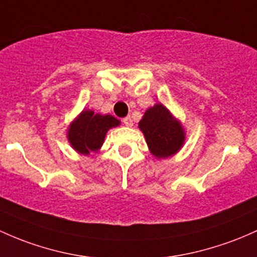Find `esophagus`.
Masks as SVG:
<instances>
[{
    "mask_svg": "<svg viewBox=\"0 0 257 257\" xmlns=\"http://www.w3.org/2000/svg\"><path fill=\"white\" fill-rule=\"evenodd\" d=\"M123 124L126 126H132L133 125V120H132V118L128 115V117L123 118Z\"/></svg>",
    "mask_w": 257,
    "mask_h": 257,
    "instance_id": "1",
    "label": "esophagus"
}]
</instances>
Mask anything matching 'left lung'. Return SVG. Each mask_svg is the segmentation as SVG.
<instances>
[{"label":"left lung","mask_w":257,"mask_h":257,"mask_svg":"<svg viewBox=\"0 0 257 257\" xmlns=\"http://www.w3.org/2000/svg\"><path fill=\"white\" fill-rule=\"evenodd\" d=\"M150 152L157 159L173 156L182 149L185 133L182 124L162 103L146 109L139 122Z\"/></svg>","instance_id":"obj_1"}]
</instances>
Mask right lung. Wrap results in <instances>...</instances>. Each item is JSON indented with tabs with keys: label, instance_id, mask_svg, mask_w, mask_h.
Masks as SVG:
<instances>
[{
	"label": "right lung",
	"instance_id": "add662e5",
	"mask_svg": "<svg viewBox=\"0 0 257 257\" xmlns=\"http://www.w3.org/2000/svg\"><path fill=\"white\" fill-rule=\"evenodd\" d=\"M120 122L111 114L94 113V111H83L70 123L67 138L72 148L79 154L89 155L98 151L102 146L107 132Z\"/></svg>",
	"mask_w": 257,
	"mask_h": 257
}]
</instances>
